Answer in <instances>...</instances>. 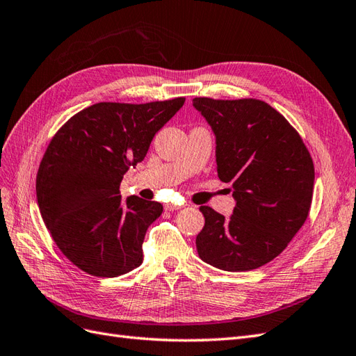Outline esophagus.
Segmentation results:
<instances>
[{"mask_svg": "<svg viewBox=\"0 0 356 356\" xmlns=\"http://www.w3.org/2000/svg\"><path fill=\"white\" fill-rule=\"evenodd\" d=\"M182 207H184V204H177V203H168L165 208H166L168 211H178V209H181Z\"/></svg>", "mask_w": 356, "mask_h": 356, "instance_id": "obj_1", "label": "esophagus"}]
</instances>
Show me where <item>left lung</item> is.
<instances>
[{
	"label": "left lung",
	"mask_w": 356,
	"mask_h": 356,
	"mask_svg": "<svg viewBox=\"0 0 356 356\" xmlns=\"http://www.w3.org/2000/svg\"><path fill=\"white\" fill-rule=\"evenodd\" d=\"M193 106L212 127L218 178L230 182L236 200L230 218L200 207L199 257L221 270H254L281 254L305 224L314 160L286 118L260 99L195 98Z\"/></svg>",
	"instance_id": "1"
}]
</instances>
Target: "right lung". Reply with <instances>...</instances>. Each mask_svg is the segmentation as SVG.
I'll return each mask as SVG.
<instances>
[{
	"instance_id": "1",
	"label": "right lung",
	"mask_w": 356,
	"mask_h": 356,
	"mask_svg": "<svg viewBox=\"0 0 356 356\" xmlns=\"http://www.w3.org/2000/svg\"><path fill=\"white\" fill-rule=\"evenodd\" d=\"M184 101L99 102L51 138L37 174L38 208L53 241L80 270L115 277L141 266L147 229L163 207L138 196L122 200L120 182Z\"/></svg>"
}]
</instances>
